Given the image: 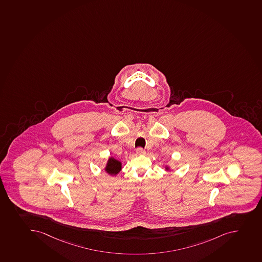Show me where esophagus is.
Instances as JSON below:
<instances>
[{
  "label": "esophagus",
  "instance_id": "obj_1",
  "mask_svg": "<svg viewBox=\"0 0 262 262\" xmlns=\"http://www.w3.org/2000/svg\"><path fill=\"white\" fill-rule=\"evenodd\" d=\"M136 153H137L138 155H144L145 154V150H144L143 148H140V147H139V148L136 149Z\"/></svg>",
  "mask_w": 262,
  "mask_h": 262
}]
</instances>
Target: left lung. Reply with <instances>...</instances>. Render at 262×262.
<instances>
[{
  "label": "left lung",
  "mask_w": 262,
  "mask_h": 262,
  "mask_svg": "<svg viewBox=\"0 0 262 262\" xmlns=\"http://www.w3.org/2000/svg\"><path fill=\"white\" fill-rule=\"evenodd\" d=\"M166 171H169V166H166Z\"/></svg>",
  "instance_id": "8db88e82"
}]
</instances>
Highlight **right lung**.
<instances>
[{"mask_svg":"<svg viewBox=\"0 0 262 262\" xmlns=\"http://www.w3.org/2000/svg\"><path fill=\"white\" fill-rule=\"evenodd\" d=\"M122 169V163L118 160L115 159L114 157H110L108 159L107 163L105 167V171L110 175L115 176L121 171Z\"/></svg>","mask_w":262,"mask_h":262,"instance_id":"add662e5","label":"right lung"}]
</instances>
